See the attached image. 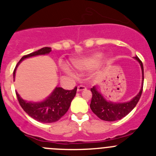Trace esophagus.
<instances>
[{
  "label": "esophagus",
  "mask_w": 156,
  "mask_h": 156,
  "mask_svg": "<svg viewBox=\"0 0 156 156\" xmlns=\"http://www.w3.org/2000/svg\"><path fill=\"white\" fill-rule=\"evenodd\" d=\"M85 89H87V88L85 86V85H78V91H83V90H85Z\"/></svg>",
  "instance_id": "esophagus-1"
}]
</instances>
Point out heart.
<instances>
[{
	"mask_svg": "<svg viewBox=\"0 0 156 156\" xmlns=\"http://www.w3.org/2000/svg\"><path fill=\"white\" fill-rule=\"evenodd\" d=\"M102 58L103 55L101 53H94L89 56L75 59L73 61V65L78 71L93 69L101 63ZM63 68L67 74L71 75V76H74V73L67 65H64Z\"/></svg>",
	"mask_w": 156,
	"mask_h": 156,
	"instance_id": "b5f03b06",
	"label": "heart"
}]
</instances>
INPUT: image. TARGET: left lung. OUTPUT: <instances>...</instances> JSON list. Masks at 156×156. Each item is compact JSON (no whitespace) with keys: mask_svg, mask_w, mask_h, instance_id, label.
<instances>
[{"mask_svg":"<svg viewBox=\"0 0 156 156\" xmlns=\"http://www.w3.org/2000/svg\"><path fill=\"white\" fill-rule=\"evenodd\" d=\"M134 58L139 62L141 65L142 71V85L139 94L134 97L131 101L123 103H113L112 101H108L103 97L102 94L97 90L95 86L91 88L92 98H91L90 108L91 111L101 120L108 121V122L120 120L122 118L126 117L139 102L143 90L144 69L142 61L137 56Z\"/></svg>","mask_w":156,"mask_h":156,"instance_id":"left-lung-1","label":"left lung"}]
</instances>
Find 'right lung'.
<instances>
[{
  "label": "right lung",
  "mask_w": 156,
  "mask_h": 156,
  "mask_svg": "<svg viewBox=\"0 0 156 156\" xmlns=\"http://www.w3.org/2000/svg\"><path fill=\"white\" fill-rule=\"evenodd\" d=\"M51 51V48L44 47L23 56L14 68L13 73L14 78L17 67L21 61L36 55H46L50 53ZM76 91L77 87L73 90H65L62 88L57 87L48 98L41 102H28L23 100L17 92H16V95L20 105L29 116L42 123H51L59 120L68 112L71 101L76 94Z\"/></svg>",
  "instance_id": "add662e5"
}]
</instances>
